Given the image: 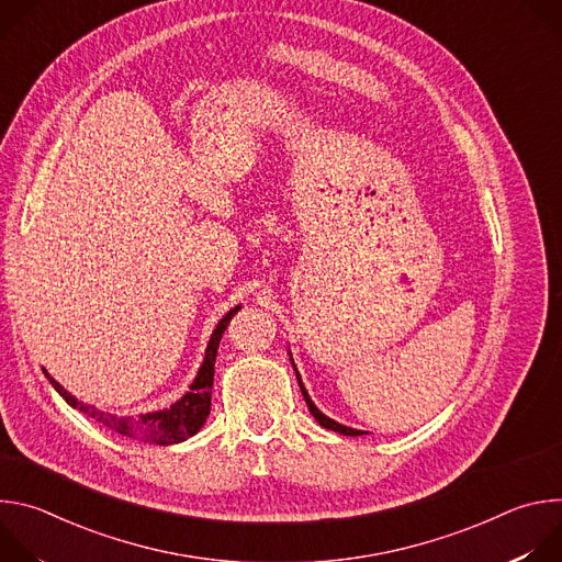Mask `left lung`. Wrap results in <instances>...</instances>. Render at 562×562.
I'll return each instance as SVG.
<instances>
[{
	"mask_svg": "<svg viewBox=\"0 0 562 562\" xmlns=\"http://www.w3.org/2000/svg\"><path fill=\"white\" fill-rule=\"evenodd\" d=\"M289 360H291V364H293V358H291V351H289ZM293 369H295V364H293ZM295 378H297V384H300V391H302V395H304V400H306V407H308V412H311V416L323 425L325 429H331V431H338V434H342V436H364V431H360V429H351V427H347V425H340V423H336L334 418H329V416H325L323 412H319L315 405H313V400H311V395H308V391L304 389V384H302V378H300V373H297V369H295Z\"/></svg>",
	"mask_w": 562,
	"mask_h": 562,
	"instance_id": "8db88e82",
	"label": "left lung"
}]
</instances>
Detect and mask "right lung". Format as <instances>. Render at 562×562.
Returning a JSON list of instances; mask_svg holds the SVG:
<instances>
[{
  "label": "right lung",
  "mask_w": 562,
  "mask_h": 562,
  "mask_svg": "<svg viewBox=\"0 0 562 562\" xmlns=\"http://www.w3.org/2000/svg\"><path fill=\"white\" fill-rule=\"evenodd\" d=\"M243 308V306H233L220 323L217 327L213 329L211 334V340L206 345V351H204V360L198 369V375L195 380L191 382L189 391L176 400V403L171 407H165V409H157V412H148V414H142L139 418H131V416H117V414H109V412H102L93 405H87V403H79V400L66 391L46 369V378L48 382L55 386V391L66 400V403L77 409L87 414L89 418H93L95 423L104 425L106 429H113L117 431L120 436H128V438H135V440H144V442H153V445H178V442H184L187 438L195 436L206 418H209V412H211V386H213V373H215V356H217V347H220V340H222V334L224 329L228 327L231 317Z\"/></svg>",
  "instance_id": "right-lung-1"
}]
</instances>
